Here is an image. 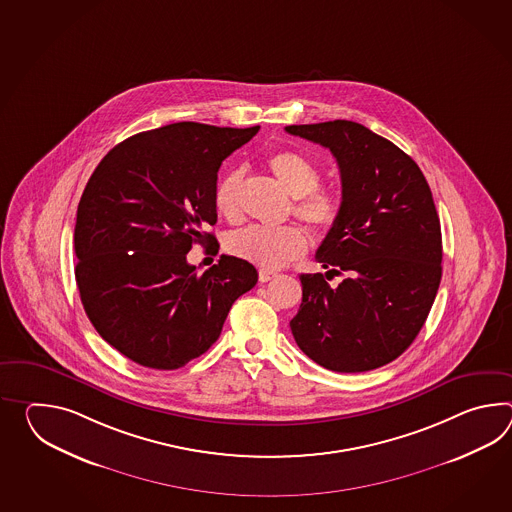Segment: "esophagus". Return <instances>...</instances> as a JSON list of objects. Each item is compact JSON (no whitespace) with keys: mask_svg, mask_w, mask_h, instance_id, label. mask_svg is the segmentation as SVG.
I'll use <instances>...</instances> for the list:
<instances>
[{"mask_svg":"<svg viewBox=\"0 0 512 512\" xmlns=\"http://www.w3.org/2000/svg\"><path fill=\"white\" fill-rule=\"evenodd\" d=\"M275 277H277V272H272V270H261L259 272V281L261 283H268V281H272Z\"/></svg>","mask_w":512,"mask_h":512,"instance_id":"obj_1","label":"esophagus"}]
</instances>
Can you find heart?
I'll return each instance as SVG.
<instances>
[{"label":"heart","mask_w":512,"mask_h":512,"mask_svg":"<svg viewBox=\"0 0 512 512\" xmlns=\"http://www.w3.org/2000/svg\"><path fill=\"white\" fill-rule=\"evenodd\" d=\"M268 169L294 200V215L319 233L336 228L341 216V196L336 189L319 185L321 171L307 156L294 150H279L268 158ZM244 172L229 171L215 189L216 211L229 220L240 216V191ZM228 251L262 270H277L301 257L308 248L307 233L297 226H248L229 235Z\"/></svg>","instance_id":"heart-1"}]
</instances>
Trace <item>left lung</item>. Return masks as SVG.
Instances as JSON below:
<instances>
[{
	"label": "left lung",
	"instance_id": "8db88e82",
	"mask_svg": "<svg viewBox=\"0 0 512 512\" xmlns=\"http://www.w3.org/2000/svg\"><path fill=\"white\" fill-rule=\"evenodd\" d=\"M329 148L341 176V216L316 259L346 279L299 275L303 301L290 329L303 353L338 373L393 362L430 314L443 261L441 222L419 165L397 145L353 121L284 128Z\"/></svg>",
	"mask_w": 512,
	"mask_h": 512
}]
</instances>
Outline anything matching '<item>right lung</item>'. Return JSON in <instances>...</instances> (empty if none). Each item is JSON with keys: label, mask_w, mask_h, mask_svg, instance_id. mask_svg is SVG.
<instances>
[{"label": "right lung", "mask_w": 512, "mask_h": 512, "mask_svg": "<svg viewBox=\"0 0 512 512\" xmlns=\"http://www.w3.org/2000/svg\"><path fill=\"white\" fill-rule=\"evenodd\" d=\"M259 132L183 121L128 137L97 165L75 224V279L91 325L150 369H178L220 336L229 308L257 284L248 261L187 262L215 235L218 169Z\"/></svg>", "instance_id": "1"}]
</instances>
